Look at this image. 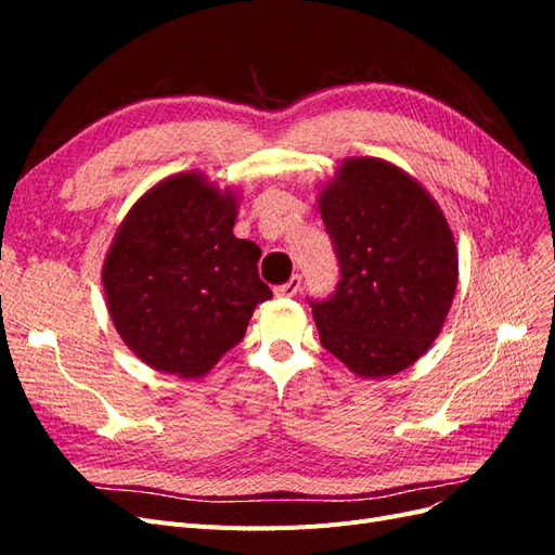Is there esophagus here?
Listing matches in <instances>:
<instances>
[{
	"instance_id": "1",
	"label": "esophagus",
	"mask_w": 555,
	"mask_h": 555,
	"mask_svg": "<svg viewBox=\"0 0 555 555\" xmlns=\"http://www.w3.org/2000/svg\"><path fill=\"white\" fill-rule=\"evenodd\" d=\"M300 292V275H294L289 282L275 287V296H296Z\"/></svg>"
}]
</instances>
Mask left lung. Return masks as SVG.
<instances>
[{"label": "left lung", "instance_id": "obj_1", "mask_svg": "<svg viewBox=\"0 0 555 555\" xmlns=\"http://www.w3.org/2000/svg\"><path fill=\"white\" fill-rule=\"evenodd\" d=\"M340 261L338 289L312 304L319 340L351 373L391 377L438 338L459 284V249L428 190L379 157H347L319 190Z\"/></svg>", "mask_w": 555, "mask_h": 555}]
</instances>
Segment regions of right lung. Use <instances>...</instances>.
Here are the masks:
<instances>
[{"mask_svg": "<svg viewBox=\"0 0 555 555\" xmlns=\"http://www.w3.org/2000/svg\"><path fill=\"white\" fill-rule=\"evenodd\" d=\"M236 188L182 171L153 184L117 224L102 268L111 322L159 373L192 379L236 347L271 298L257 243L233 236Z\"/></svg>", "mask_w": 555, "mask_h": 555, "instance_id": "1", "label": "right lung"}]
</instances>
